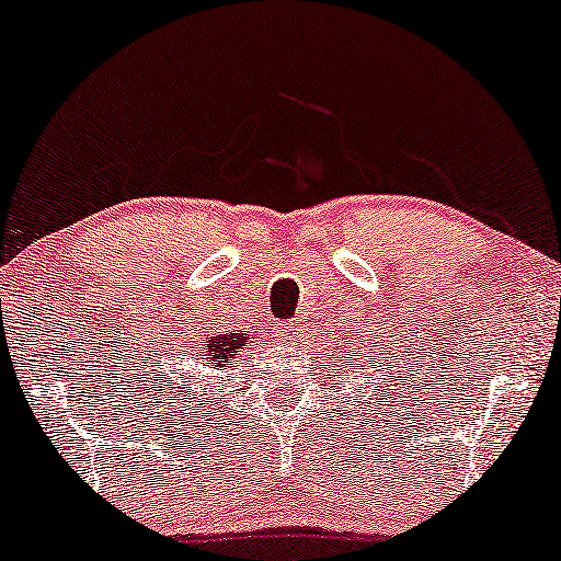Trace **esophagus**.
I'll use <instances>...</instances> for the list:
<instances>
[{
	"label": "esophagus",
	"instance_id": "1",
	"mask_svg": "<svg viewBox=\"0 0 561 561\" xmlns=\"http://www.w3.org/2000/svg\"><path fill=\"white\" fill-rule=\"evenodd\" d=\"M302 327H306L302 319H293V321H287L285 327H282V332H285L289 340H298V336L302 334Z\"/></svg>",
	"mask_w": 561,
	"mask_h": 561
}]
</instances>
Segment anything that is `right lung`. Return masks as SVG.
I'll return each mask as SVG.
<instances>
[{"label":"right lung","mask_w":561,"mask_h":561,"mask_svg":"<svg viewBox=\"0 0 561 561\" xmlns=\"http://www.w3.org/2000/svg\"><path fill=\"white\" fill-rule=\"evenodd\" d=\"M251 340H253V334L225 332V329H221V332H214V334H204V345H201L198 360L208 363V366L216 368V370H227V368H232L234 357H240V353L248 347V342H251ZM161 379H164V376H161ZM161 379H157V381H161ZM178 379H180V383L174 379L167 381L164 383L167 391H161V394L182 397V400L187 402V397H191V394H187V383L182 381L185 376L180 374Z\"/></svg>","instance_id":"1"}]
</instances>
